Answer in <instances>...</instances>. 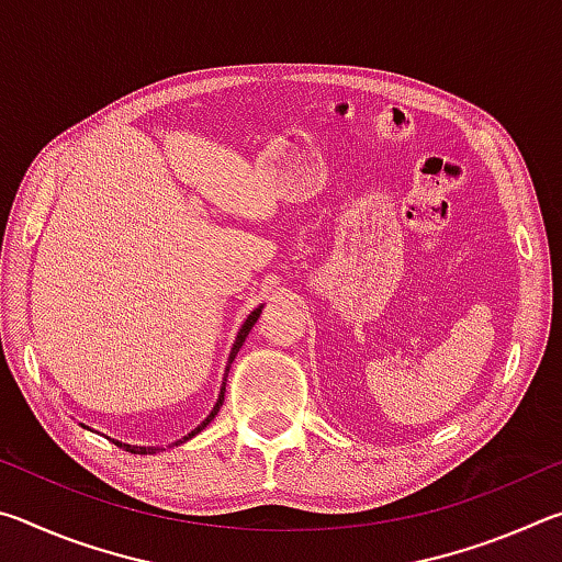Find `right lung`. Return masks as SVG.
Listing matches in <instances>:
<instances>
[{
    "instance_id": "add662e5",
    "label": "right lung",
    "mask_w": 562,
    "mask_h": 562,
    "mask_svg": "<svg viewBox=\"0 0 562 562\" xmlns=\"http://www.w3.org/2000/svg\"><path fill=\"white\" fill-rule=\"evenodd\" d=\"M260 312H262V304H260V307H258V310H255V312H250V317H247V319H245V325L240 327V331H237V337H235V345H233V349H231V359H227V372H231V364H233V359H235V355H237V351H240V347H243V341H245V337H247V335H250V329L255 327V322H258V317H260ZM225 376H227V374H225ZM223 398H225V382H223V389H221V394H217V402H215V406H213V412H211V414H207V418H205V422H203L201 426H198V429H193V431H190L188 436H183V439H180V441H176V446H178V443H183V441H188V439H193V436H195V434H201V431L205 429V426L213 422V418H215V414H217V412H221V406H223ZM113 443H116V446H119V449H123V451H131V453H156V451H164V449H158V446H131V443H121V441H113Z\"/></svg>"
}]
</instances>
